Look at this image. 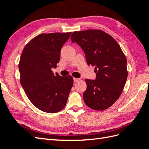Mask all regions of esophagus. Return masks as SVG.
<instances>
[{
	"label": "esophagus",
	"mask_w": 149,
	"mask_h": 149,
	"mask_svg": "<svg viewBox=\"0 0 149 149\" xmlns=\"http://www.w3.org/2000/svg\"><path fill=\"white\" fill-rule=\"evenodd\" d=\"M73 80H74V82H78V81H79L80 80V79H79V78H73Z\"/></svg>",
	"instance_id": "1"
}]
</instances>
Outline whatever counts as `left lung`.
<instances>
[{
    "label": "left lung",
    "mask_w": 149,
    "mask_h": 149,
    "mask_svg": "<svg viewBox=\"0 0 149 149\" xmlns=\"http://www.w3.org/2000/svg\"><path fill=\"white\" fill-rule=\"evenodd\" d=\"M71 39L83 49L88 65L95 67L96 79H85L86 105L96 111L107 109L120 97L127 78L125 55L114 38L101 30L74 31Z\"/></svg>",
    "instance_id": "8db88e82"
}]
</instances>
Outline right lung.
I'll return each instance as SVG.
<instances>
[{
  "mask_svg": "<svg viewBox=\"0 0 149 149\" xmlns=\"http://www.w3.org/2000/svg\"><path fill=\"white\" fill-rule=\"evenodd\" d=\"M71 32L42 33L31 39L22 52L20 82L26 96L38 109L56 113L65 107L73 84L71 76L54 74L60 51Z\"/></svg>",
  "mask_w": 149,
  "mask_h": 149,
  "instance_id": "right-lung-1",
  "label": "right lung"
}]
</instances>
